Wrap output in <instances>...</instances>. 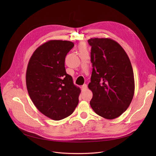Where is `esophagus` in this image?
Segmentation results:
<instances>
[{
	"instance_id": "esophagus-1",
	"label": "esophagus",
	"mask_w": 156,
	"mask_h": 156,
	"mask_svg": "<svg viewBox=\"0 0 156 156\" xmlns=\"http://www.w3.org/2000/svg\"><path fill=\"white\" fill-rule=\"evenodd\" d=\"M87 87V86L86 84H84L82 86H81V89H82V91H85L86 90V89Z\"/></svg>"
}]
</instances>
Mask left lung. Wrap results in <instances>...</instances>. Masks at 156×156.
I'll return each instance as SVG.
<instances>
[{"label": "left lung", "mask_w": 156, "mask_h": 156, "mask_svg": "<svg viewBox=\"0 0 156 156\" xmlns=\"http://www.w3.org/2000/svg\"><path fill=\"white\" fill-rule=\"evenodd\" d=\"M93 72L88 88L90 105L99 116L108 120L120 116L135 93V79L129 58L123 48L110 38H91Z\"/></svg>", "instance_id": "8db88e82"}]
</instances>
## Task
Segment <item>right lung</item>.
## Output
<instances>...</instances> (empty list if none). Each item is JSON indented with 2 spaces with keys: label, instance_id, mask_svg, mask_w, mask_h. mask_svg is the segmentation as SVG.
<instances>
[{
  "label": "right lung",
  "instance_id": "right-lung-1",
  "mask_svg": "<svg viewBox=\"0 0 156 156\" xmlns=\"http://www.w3.org/2000/svg\"><path fill=\"white\" fill-rule=\"evenodd\" d=\"M73 46L69 41H48L35 50L27 66L29 96L39 112L54 120L70 115L79 102L80 88L65 68V57Z\"/></svg>",
  "mask_w": 156,
  "mask_h": 156
}]
</instances>
